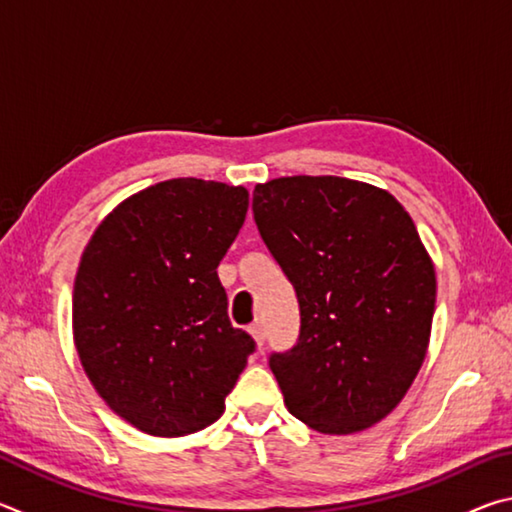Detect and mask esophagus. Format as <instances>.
<instances>
[{
    "label": "esophagus",
    "instance_id": "34e87169",
    "mask_svg": "<svg viewBox=\"0 0 512 512\" xmlns=\"http://www.w3.org/2000/svg\"><path fill=\"white\" fill-rule=\"evenodd\" d=\"M248 332H250V336H253V339H255V343L259 345V348H262L264 341H266V329H264V323H262V320H255V323L250 325Z\"/></svg>",
    "mask_w": 512,
    "mask_h": 512
}]
</instances>
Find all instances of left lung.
<instances>
[{
    "label": "left lung",
    "instance_id": "obj_1",
    "mask_svg": "<svg viewBox=\"0 0 512 512\" xmlns=\"http://www.w3.org/2000/svg\"><path fill=\"white\" fill-rule=\"evenodd\" d=\"M264 244L300 302V336L273 354L284 404L320 433L348 436L384 420L427 357L436 271L400 201L339 176L257 185Z\"/></svg>",
    "mask_w": 512,
    "mask_h": 512
}]
</instances>
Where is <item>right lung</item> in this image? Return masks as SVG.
<instances>
[{
  "label": "right lung",
  "instance_id": "right-lung-1",
  "mask_svg": "<svg viewBox=\"0 0 512 512\" xmlns=\"http://www.w3.org/2000/svg\"><path fill=\"white\" fill-rule=\"evenodd\" d=\"M246 212V187L164 180L121 201L83 250L76 352L103 402L149 436H187L219 420L255 350L232 327L216 275Z\"/></svg>",
  "mask_w": 512,
  "mask_h": 512
}]
</instances>
